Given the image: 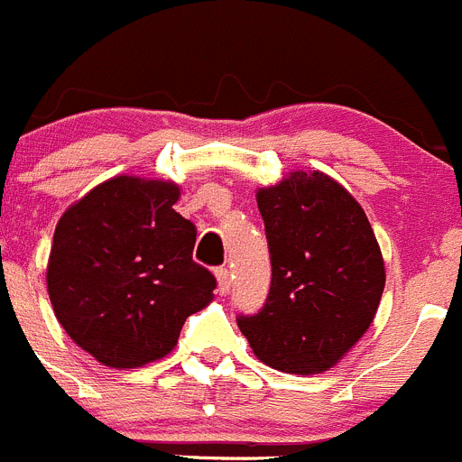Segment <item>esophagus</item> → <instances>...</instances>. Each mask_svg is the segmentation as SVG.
Segmentation results:
<instances>
[{"label":"esophagus","instance_id":"esophagus-1","mask_svg":"<svg viewBox=\"0 0 462 462\" xmlns=\"http://www.w3.org/2000/svg\"><path fill=\"white\" fill-rule=\"evenodd\" d=\"M215 276H217L219 294H228V290H231V272H228L226 267H217V270H215Z\"/></svg>","mask_w":462,"mask_h":462}]
</instances>
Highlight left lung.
Masks as SVG:
<instances>
[{"label": "left lung", "mask_w": 462, "mask_h": 462, "mask_svg": "<svg viewBox=\"0 0 462 462\" xmlns=\"http://www.w3.org/2000/svg\"><path fill=\"white\" fill-rule=\"evenodd\" d=\"M272 285L238 327L258 360L288 374H319L370 328L385 288L381 247L358 201L324 172H290L258 188Z\"/></svg>", "instance_id": "left-lung-1"}]
</instances>
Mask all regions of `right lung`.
<instances>
[{"instance_id":"add662e5","label":"right lung","mask_w":462,"mask_h":462,"mask_svg":"<svg viewBox=\"0 0 462 462\" xmlns=\"http://www.w3.org/2000/svg\"><path fill=\"white\" fill-rule=\"evenodd\" d=\"M172 181L113 177L59 219L47 263L56 319L116 370L162 358L183 322L213 301L215 276L192 261L197 228Z\"/></svg>"}]
</instances>
